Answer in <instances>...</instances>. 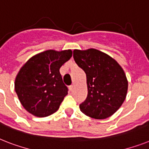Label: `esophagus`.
<instances>
[{
    "instance_id": "34e87169",
    "label": "esophagus",
    "mask_w": 149,
    "mask_h": 149,
    "mask_svg": "<svg viewBox=\"0 0 149 149\" xmlns=\"http://www.w3.org/2000/svg\"><path fill=\"white\" fill-rule=\"evenodd\" d=\"M70 91H71V92H72V91H74V86H73V85H72V86H70Z\"/></svg>"
}]
</instances>
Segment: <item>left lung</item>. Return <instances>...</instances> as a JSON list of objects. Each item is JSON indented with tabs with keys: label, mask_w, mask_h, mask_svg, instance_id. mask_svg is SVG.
<instances>
[{
	"label": "left lung",
	"mask_w": 149,
	"mask_h": 149,
	"mask_svg": "<svg viewBox=\"0 0 149 149\" xmlns=\"http://www.w3.org/2000/svg\"><path fill=\"white\" fill-rule=\"evenodd\" d=\"M75 62L86 76L87 97L80 111L94 119H105L120 108L127 96L128 82L117 61L95 49L73 50Z\"/></svg>",
	"instance_id": "left-lung-1"
}]
</instances>
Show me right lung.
<instances>
[{
  "instance_id": "right-lung-1",
  "label": "right lung",
  "mask_w": 149,
  "mask_h": 149,
  "mask_svg": "<svg viewBox=\"0 0 149 149\" xmlns=\"http://www.w3.org/2000/svg\"><path fill=\"white\" fill-rule=\"evenodd\" d=\"M72 50H46L30 58L17 72L15 90L24 108L44 118L59 108L68 94L59 69L72 57Z\"/></svg>"
}]
</instances>
